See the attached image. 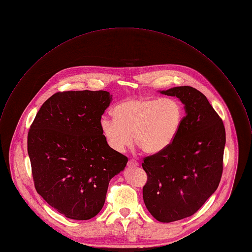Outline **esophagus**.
Returning a JSON list of instances; mask_svg holds the SVG:
<instances>
[{
	"label": "esophagus",
	"instance_id": "obj_1",
	"mask_svg": "<svg viewBox=\"0 0 252 252\" xmlns=\"http://www.w3.org/2000/svg\"><path fill=\"white\" fill-rule=\"evenodd\" d=\"M127 165H128L129 167H138V166H139V162H138L137 160H135V159H130V160L128 161Z\"/></svg>",
	"mask_w": 252,
	"mask_h": 252
}]
</instances>
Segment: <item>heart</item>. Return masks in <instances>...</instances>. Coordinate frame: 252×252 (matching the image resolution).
Returning <instances> with one entry per match:
<instances>
[{
	"mask_svg": "<svg viewBox=\"0 0 252 252\" xmlns=\"http://www.w3.org/2000/svg\"><path fill=\"white\" fill-rule=\"evenodd\" d=\"M113 119L103 117L99 128L107 146L116 153L132 144L146 154H158L174 141L184 117V108L175 98H131L116 104Z\"/></svg>",
	"mask_w": 252,
	"mask_h": 252,
	"instance_id": "1",
	"label": "heart"
}]
</instances>
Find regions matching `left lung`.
Masks as SVG:
<instances>
[{"mask_svg":"<svg viewBox=\"0 0 252 252\" xmlns=\"http://www.w3.org/2000/svg\"><path fill=\"white\" fill-rule=\"evenodd\" d=\"M185 104L179 132L163 151L144 158L148 180L145 204L159 222L193 215L217 189L222 173L226 132L206 96L189 86L162 91Z\"/></svg>","mask_w":252,"mask_h":252,"instance_id":"left-lung-1","label":"left lung"}]
</instances>
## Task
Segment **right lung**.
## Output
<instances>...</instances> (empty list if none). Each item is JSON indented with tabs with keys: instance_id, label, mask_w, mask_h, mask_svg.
Returning <instances> with one entry per match:
<instances>
[{
	"instance_id": "right-lung-1",
	"label": "right lung",
	"mask_w": 252,
	"mask_h": 252,
	"mask_svg": "<svg viewBox=\"0 0 252 252\" xmlns=\"http://www.w3.org/2000/svg\"><path fill=\"white\" fill-rule=\"evenodd\" d=\"M111 99L106 91L59 92L30 126L27 151L35 189L67 218L94 217L110 179L127 164V157L107 146L99 128Z\"/></svg>"
}]
</instances>
